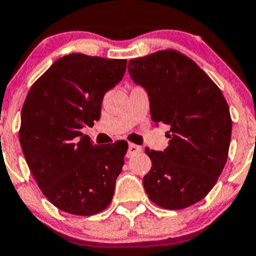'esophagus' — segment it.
Here are the masks:
<instances>
[{"instance_id": "obj_1", "label": "esophagus", "mask_w": 256, "mask_h": 256, "mask_svg": "<svg viewBox=\"0 0 256 256\" xmlns=\"http://www.w3.org/2000/svg\"><path fill=\"white\" fill-rule=\"evenodd\" d=\"M142 151V148L138 145H135V144H128V156L130 158V156H134L136 155V154L141 152Z\"/></svg>"}]
</instances>
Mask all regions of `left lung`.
I'll use <instances>...</instances> for the list:
<instances>
[{"mask_svg": "<svg viewBox=\"0 0 256 256\" xmlns=\"http://www.w3.org/2000/svg\"><path fill=\"white\" fill-rule=\"evenodd\" d=\"M128 74L148 91L151 120L170 126L168 148L145 151L148 199L168 210L196 204L214 188L229 154L232 122L222 90L196 62L171 48L130 60Z\"/></svg>", "mask_w": 256, "mask_h": 256, "instance_id": "1", "label": "left lung"}]
</instances>
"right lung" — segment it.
<instances>
[{"label":"right lung","instance_id":"obj_1","mask_svg":"<svg viewBox=\"0 0 256 256\" xmlns=\"http://www.w3.org/2000/svg\"><path fill=\"white\" fill-rule=\"evenodd\" d=\"M126 60L70 54L34 81L21 112L20 144L42 194L62 212L90 216L110 205L128 142L95 145L81 132L101 116Z\"/></svg>","mask_w":256,"mask_h":256}]
</instances>
